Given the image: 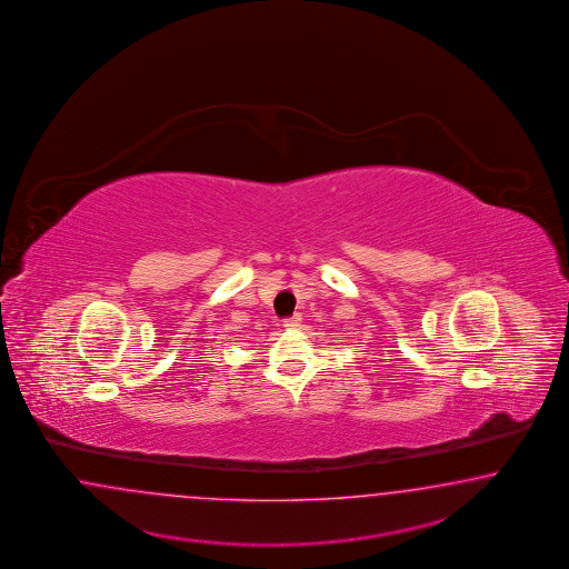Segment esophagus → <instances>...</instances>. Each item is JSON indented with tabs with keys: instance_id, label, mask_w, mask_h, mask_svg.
I'll return each instance as SVG.
<instances>
[{
	"instance_id": "esophagus-1",
	"label": "esophagus",
	"mask_w": 569,
	"mask_h": 569,
	"mask_svg": "<svg viewBox=\"0 0 569 569\" xmlns=\"http://www.w3.org/2000/svg\"><path fill=\"white\" fill-rule=\"evenodd\" d=\"M300 321H302V317L296 312L293 317H288V319H283V328L293 329L300 326Z\"/></svg>"
}]
</instances>
